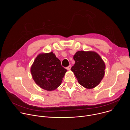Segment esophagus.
<instances>
[{"instance_id": "obj_1", "label": "esophagus", "mask_w": 130, "mask_h": 130, "mask_svg": "<svg viewBox=\"0 0 130 130\" xmlns=\"http://www.w3.org/2000/svg\"><path fill=\"white\" fill-rule=\"evenodd\" d=\"M71 65H70L69 66H68L67 68H66V69H67V70H70V69H71Z\"/></svg>"}]
</instances>
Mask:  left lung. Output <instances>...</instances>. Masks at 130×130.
Returning <instances> with one entry per match:
<instances>
[{"instance_id":"8db88e82","label":"left lung","mask_w":130,"mask_h":130,"mask_svg":"<svg viewBox=\"0 0 130 130\" xmlns=\"http://www.w3.org/2000/svg\"><path fill=\"white\" fill-rule=\"evenodd\" d=\"M73 59L75 64L71 70L81 85L91 89L100 84L104 76L105 64L98 53L94 51H78Z\"/></svg>"}]
</instances>
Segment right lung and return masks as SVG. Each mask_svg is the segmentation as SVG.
Masks as SVG:
<instances>
[{
    "mask_svg": "<svg viewBox=\"0 0 130 130\" xmlns=\"http://www.w3.org/2000/svg\"><path fill=\"white\" fill-rule=\"evenodd\" d=\"M67 71L52 51L38 54L30 68L35 83L47 91L56 89L61 84Z\"/></svg>",
    "mask_w": 130,
    "mask_h": 130,
    "instance_id": "right-lung-1",
    "label": "right lung"
}]
</instances>
